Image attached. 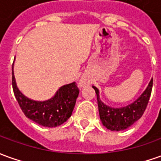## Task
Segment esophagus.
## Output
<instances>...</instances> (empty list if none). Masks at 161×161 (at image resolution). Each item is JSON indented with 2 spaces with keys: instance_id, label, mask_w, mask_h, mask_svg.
I'll use <instances>...</instances> for the list:
<instances>
[{
  "instance_id": "obj_1",
  "label": "esophagus",
  "mask_w": 161,
  "mask_h": 161,
  "mask_svg": "<svg viewBox=\"0 0 161 161\" xmlns=\"http://www.w3.org/2000/svg\"><path fill=\"white\" fill-rule=\"evenodd\" d=\"M84 84V82H83V81H81V82H80V85H81V86H83Z\"/></svg>"
}]
</instances>
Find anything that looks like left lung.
Here are the masks:
<instances>
[{"instance_id":"obj_1","label":"left lung","mask_w":161,"mask_h":161,"mask_svg":"<svg viewBox=\"0 0 161 161\" xmlns=\"http://www.w3.org/2000/svg\"><path fill=\"white\" fill-rule=\"evenodd\" d=\"M92 88L95 90L97 94L98 112L102 124L111 131H122L131 126L143 115L151 96L153 78L139 98L127 106L121 108H112L104 104L100 100L97 88L95 86H92Z\"/></svg>"}]
</instances>
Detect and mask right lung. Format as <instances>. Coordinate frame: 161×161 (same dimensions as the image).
<instances>
[{"mask_svg": "<svg viewBox=\"0 0 161 161\" xmlns=\"http://www.w3.org/2000/svg\"><path fill=\"white\" fill-rule=\"evenodd\" d=\"M12 85L15 98L27 118L46 127H56L71 116L79 90L75 82L59 88L53 97L46 101H35L19 91L12 66Z\"/></svg>", "mask_w": 161, "mask_h": 161, "instance_id": "add662e5", "label": "right lung"}]
</instances>
